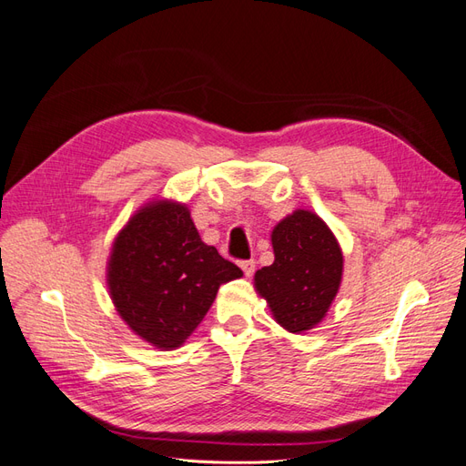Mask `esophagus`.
Wrapping results in <instances>:
<instances>
[{"instance_id": "34e87169", "label": "esophagus", "mask_w": 466, "mask_h": 466, "mask_svg": "<svg viewBox=\"0 0 466 466\" xmlns=\"http://www.w3.org/2000/svg\"><path fill=\"white\" fill-rule=\"evenodd\" d=\"M239 267H242V271L246 277H251L255 273V261L253 259H246V261H239Z\"/></svg>"}]
</instances>
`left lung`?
I'll list each match as a JSON object with an SVG mask.
<instances>
[{
    "instance_id": "8db88e82",
    "label": "left lung",
    "mask_w": 466,
    "mask_h": 466,
    "mask_svg": "<svg viewBox=\"0 0 466 466\" xmlns=\"http://www.w3.org/2000/svg\"><path fill=\"white\" fill-rule=\"evenodd\" d=\"M275 261L259 268L253 289L289 333L318 327L340 289L344 258L327 222L308 208H296L271 232Z\"/></svg>"
}]
</instances>
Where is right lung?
<instances>
[{"mask_svg": "<svg viewBox=\"0 0 466 466\" xmlns=\"http://www.w3.org/2000/svg\"><path fill=\"white\" fill-rule=\"evenodd\" d=\"M244 273L207 246L186 203L153 199L117 232L106 287L119 318L160 350H176L203 321L220 284Z\"/></svg>", "mask_w": 466, "mask_h": 466, "instance_id": "obj_1", "label": "right lung"}]
</instances>
